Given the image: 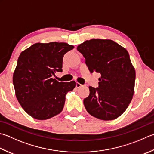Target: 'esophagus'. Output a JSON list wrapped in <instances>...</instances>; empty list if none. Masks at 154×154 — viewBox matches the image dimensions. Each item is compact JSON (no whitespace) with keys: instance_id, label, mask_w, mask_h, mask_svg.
Wrapping results in <instances>:
<instances>
[{"instance_id":"esophagus-1","label":"esophagus","mask_w":154,"mask_h":154,"mask_svg":"<svg viewBox=\"0 0 154 154\" xmlns=\"http://www.w3.org/2000/svg\"><path fill=\"white\" fill-rule=\"evenodd\" d=\"M82 86H83V85H81V83H78V82H77V83H76V87H77V88H80V87H82Z\"/></svg>"}]
</instances>
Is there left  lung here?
<instances>
[{"label":"left lung","instance_id":"left-lung-1","mask_svg":"<svg viewBox=\"0 0 154 154\" xmlns=\"http://www.w3.org/2000/svg\"><path fill=\"white\" fill-rule=\"evenodd\" d=\"M91 73L101 74L99 87H89L83 103L90 115L113 120L124 113L134 93L135 71L128 51L110 39L93 38L77 48Z\"/></svg>","mask_w":154,"mask_h":154}]
</instances>
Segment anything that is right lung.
I'll return each instance as SVG.
<instances>
[{"label": "right lung", "mask_w": 154, "mask_h": 154, "mask_svg": "<svg viewBox=\"0 0 154 154\" xmlns=\"http://www.w3.org/2000/svg\"><path fill=\"white\" fill-rule=\"evenodd\" d=\"M73 48L66 43H37L20 54L13 77L15 95L33 118L47 119L62 111L65 95L76 82H59L53 75L62 71L63 56Z\"/></svg>", "instance_id": "1"}]
</instances>
